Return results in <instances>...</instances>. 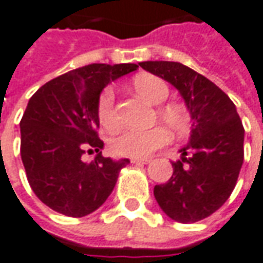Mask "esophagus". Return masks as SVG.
Segmentation results:
<instances>
[{
  "instance_id": "34e87169",
  "label": "esophagus",
  "mask_w": 263,
  "mask_h": 263,
  "mask_svg": "<svg viewBox=\"0 0 263 263\" xmlns=\"http://www.w3.org/2000/svg\"><path fill=\"white\" fill-rule=\"evenodd\" d=\"M150 162V159H137V157H134V159H131V163H134V165H145V163H148Z\"/></svg>"
}]
</instances>
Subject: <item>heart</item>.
<instances>
[{
	"label": "heart",
	"instance_id": "obj_1",
	"mask_svg": "<svg viewBox=\"0 0 263 263\" xmlns=\"http://www.w3.org/2000/svg\"><path fill=\"white\" fill-rule=\"evenodd\" d=\"M135 92L152 104H162L169 96V88L163 79L153 74H141L134 81ZM157 118L169 129L177 134L189 131L190 115L182 106L166 104L157 109ZM97 118L106 129H115L119 123L115 106V92L111 88H104L97 100ZM169 141V134L163 126H156L148 131H125L111 140L110 150L116 156L123 157H147L162 148Z\"/></svg>",
	"mask_w": 263,
	"mask_h": 263
}]
</instances>
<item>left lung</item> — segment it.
I'll use <instances>...</instances> for the list:
<instances>
[{"mask_svg": "<svg viewBox=\"0 0 263 263\" xmlns=\"http://www.w3.org/2000/svg\"><path fill=\"white\" fill-rule=\"evenodd\" d=\"M140 66L177 88L193 119L190 143L172 163L169 181L154 187V197L171 219L201 221L222 206L237 184L245 159L243 123L230 97L203 74L177 62Z\"/></svg>", "mask_w": 263, "mask_h": 263, "instance_id": "1", "label": "left lung"}]
</instances>
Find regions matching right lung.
Wrapping results in <instances>:
<instances>
[{
  "instance_id": "add662e5",
  "label": "right lung",
  "mask_w": 263,
  "mask_h": 263,
  "mask_svg": "<svg viewBox=\"0 0 263 263\" xmlns=\"http://www.w3.org/2000/svg\"><path fill=\"white\" fill-rule=\"evenodd\" d=\"M137 67L88 64L54 78L29 100L20 120V156L30 189L52 211L72 218L97 211L129 163L101 154L97 100L107 84ZM94 151V161L82 160Z\"/></svg>"
}]
</instances>
